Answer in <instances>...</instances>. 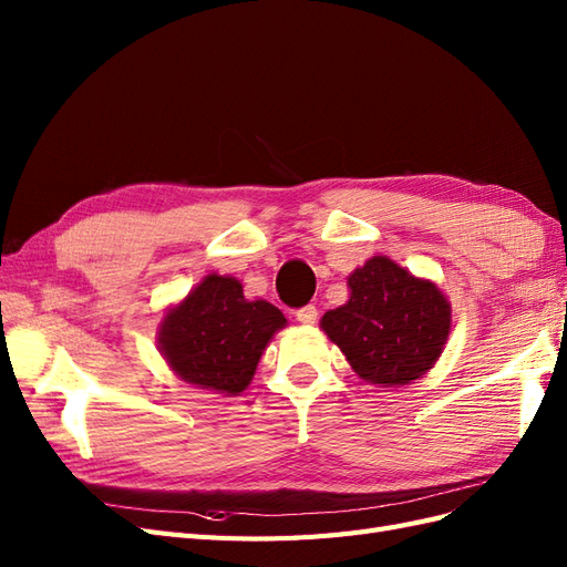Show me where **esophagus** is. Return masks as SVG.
Returning <instances> with one entry per match:
<instances>
[{
	"mask_svg": "<svg viewBox=\"0 0 567 567\" xmlns=\"http://www.w3.org/2000/svg\"><path fill=\"white\" fill-rule=\"evenodd\" d=\"M296 319L300 321V323H317V319H319V310L315 305H305V307H300V310L296 312Z\"/></svg>",
	"mask_w": 567,
	"mask_h": 567,
	"instance_id": "esophagus-1",
	"label": "esophagus"
}]
</instances>
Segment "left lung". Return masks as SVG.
<instances>
[{
  "mask_svg": "<svg viewBox=\"0 0 567 567\" xmlns=\"http://www.w3.org/2000/svg\"><path fill=\"white\" fill-rule=\"evenodd\" d=\"M348 286L350 300L326 312L321 329L359 379L373 385L421 379L450 336V302L440 288L381 255L354 269Z\"/></svg>",
  "mask_w": 567,
  "mask_h": 567,
  "instance_id": "left-lung-1",
  "label": "left lung"
}]
</instances>
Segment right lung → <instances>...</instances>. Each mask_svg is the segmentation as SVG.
<instances>
[{
	"instance_id": "right-lung-1",
	"label": "right lung",
	"mask_w": 567,
	"mask_h": 567,
	"mask_svg": "<svg viewBox=\"0 0 567 567\" xmlns=\"http://www.w3.org/2000/svg\"><path fill=\"white\" fill-rule=\"evenodd\" d=\"M281 326L286 317L277 307L248 302L236 279L210 274L165 317L161 350L182 381L238 394Z\"/></svg>"
}]
</instances>
